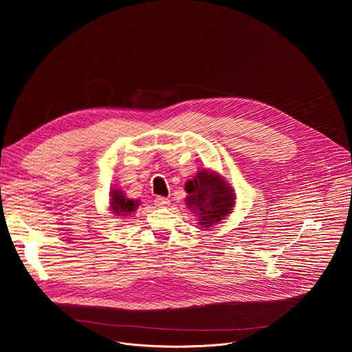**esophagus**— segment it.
<instances>
[{
  "instance_id": "1",
  "label": "esophagus",
  "mask_w": 352,
  "mask_h": 352,
  "mask_svg": "<svg viewBox=\"0 0 352 352\" xmlns=\"http://www.w3.org/2000/svg\"><path fill=\"white\" fill-rule=\"evenodd\" d=\"M154 204L157 207H168V204H170V201H168V198H164V197H157L154 199Z\"/></svg>"
}]
</instances>
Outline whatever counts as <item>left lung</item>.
I'll use <instances>...</instances> for the list:
<instances>
[{"label":"left lung","instance_id":"8db88e82","mask_svg":"<svg viewBox=\"0 0 352 352\" xmlns=\"http://www.w3.org/2000/svg\"><path fill=\"white\" fill-rule=\"evenodd\" d=\"M184 203L201 228H211L234 212V187L212 168H199L184 184Z\"/></svg>","mask_w":352,"mask_h":352}]
</instances>
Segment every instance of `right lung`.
I'll use <instances>...</instances> for the list:
<instances>
[{"mask_svg":"<svg viewBox=\"0 0 352 352\" xmlns=\"http://www.w3.org/2000/svg\"><path fill=\"white\" fill-rule=\"evenodd\" d=\"M138 206L140 201L128 198L125 191L118 184L111 188L108 208L115 218H132Z\"/></svg>","mask_w":352,"mask_h":352,"instance_id":"1","label":"right lung"}]
</instances>
